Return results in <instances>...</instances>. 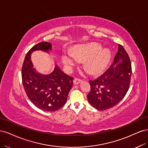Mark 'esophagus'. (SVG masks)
Returning a JSON list of instances; mask_svg holds the SVG:
<instances>
[{
	"instance_id": "obj_1",
	"label": "esophagus",
	"mask_w": 148,
	"mask_h": 148,
	"mask_svg": "<svg viewBox=\"0 0 148 148\" xmlns=\"http://www.w3.org/2000/svg\"><path fill=\"white\" fill-rule=\"evenodd\" d=\"M82 82V79H78V78H75L73 79V84L75 85V84H78L79 83H80Z\"/></svg>"
}]
</instances>
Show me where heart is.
I'll return each instance as SVG.
<instances>
[{
  "label": "heart",
  "instance_id": "1",
  "mask_svg": "<svg viewBox=\"0 0 148 148\" xmlns=\"http://www.w3.org/2000/svg\"><path fill=\"white\" fill-rule=\"evenodd\" d=\"M111 54L107 49L102 48L96 42L80 44L76 46L73 53L67 52L62 56V62L68 67H71L78 61L85 60V68L91 74H98L104 71L110 60Z\"/></svg>",
  "mask_w": 148,
  "mask_h": 148
}]
</instances>
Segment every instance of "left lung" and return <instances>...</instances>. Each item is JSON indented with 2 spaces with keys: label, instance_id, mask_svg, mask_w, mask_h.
Returning <instances> with one entry per match:
<instances>
[{
  "label": "left lung",
  "instance_id": "1",
  "mask_svg": "<svg viewBox=\"0 0 148 148\" xmlns=\"http://www.w3.org/2000/svg\"><path fill=\"white\" fill-rule=\"evenodd\" d=\"M132 65L125 49L119 45L113 64L96 79L91 80L88 102L99 110H105L117 105L123 99L129 89Z\"/></svg>",
  "mask_w": 148,
  "mask_h": 148
}]
</instances>
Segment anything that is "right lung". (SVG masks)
<instances>
[{"instance_id": "1", "label": "right lung", "mask_w": 148, "mask_h": 148, "mask_svg": "<svg viewBox=\"0 0 148 148\" xmlns=\"http://www.w3.org/2000/svg\"><path fill=\"white\" fill-rule=\"evenodd\" d=\"M52 49V44L48 42L33 46L26 53L21 70L22 82L29 99L38 108L47 112L57 110L65 105L73 79L57 65L47 75L40 73L33 68L31 53L36 51L50 53Z\"/></svg>"}]
</instances>
